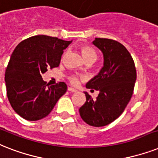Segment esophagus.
Returning <instances> with one entry per match:
<instances>
[{"label":"esophagus","instance_id":"esophagus-1","mask_svg":"<svg viewBox=\"0 0 158 158\" xmlns=\"http://www.w3.org/2000/svg\"><path fill=\"white\" fill-rule=\"evenodd\" d=\"M68 90H69V91H70V92H77V89H74V88H73V87H69V88H68Z\"/></svg>","mask_w":158,"mask_h":158}]
</instances>
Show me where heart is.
I'll use <instances>...</instances> for the list:
<instances>
[{"instance_id":"1","label":"heart","mask_w":158,"mask_h":158,"mask_svg":"<svg viewBox=\"0 0 158 158\" xmlns=\"http://www.w3.org/2000/svg\"><path fill=\"white\" fill-rule=\"evenodd\" d=\"M81 52H82V55L85 58V60H94L95 61L97 59V54L96 52L94 51L93 49H92L90 46L86 45H83L81 46ZM70 81H71L73 84H77L78 81H79V79H78L77 77L76 76H73L70 77Z\"/></svg>"}]
</instances>
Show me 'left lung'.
Listing matches in <instances>:
<instances>
[{
    "label": "left lung",
    "instance_id": "8db88e82",
    "mask_svg": "<svg viewBox=\"0 0 158 158\" xmlns=\"http://www.w3.org/2000/svg\"><path fill=\"white\" fill-rule=\"evenodd\" d=\"M94 44L103 55V67L86 88L99 90L96 99L85 92L86 101L80 108L81 117L92 127L110 124L124 112L133 94L136 69L129 51L118 41L95 38Z\"/></svg>",
    "mask_w": 158,
    "mask_h": 158
}]
</instances>
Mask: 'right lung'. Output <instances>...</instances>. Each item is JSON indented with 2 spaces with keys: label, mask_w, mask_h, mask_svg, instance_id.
Masks as SVG:
<instances>
[{
  "label": "right lung",
  "mask_w": 158,
  "mask_h": 158,
  "mask_svg": "<svg viewBox=\"0 0 158 158\" xmlns=\"http://www.w3.org/2000/svg\"><path fill=\"white\" fill-rule=\"evenodd\" d=\"M72 41L38 35L21 41L15 47L6 68L7 97L14 110L27 121H37L50 114L67 85L49 86L42 79L48 69L59 67L61 56Z\"/></svg>",
  "instance_id": "obj_1"
}]
</instances>
